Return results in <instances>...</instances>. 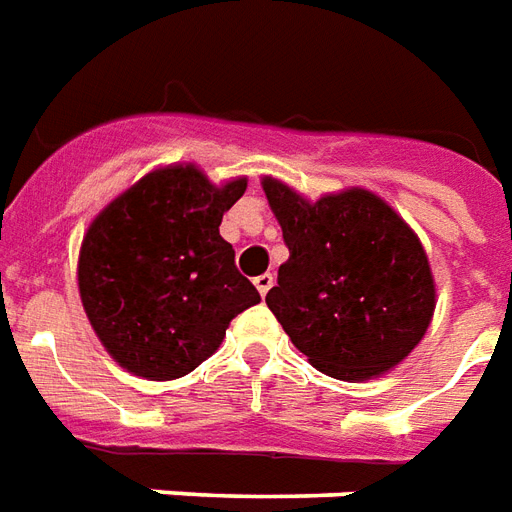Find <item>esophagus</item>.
I'll return each mask as SVG.
<instances>
[{"instance_id": "1", "label": "esophagus", "mask_w": 512, "mask_h": 512, "mask_svg": "<svg viewBox=\"0 0 512 512\" xmlns=\"http://www.w3.org/2000/svg\"><path fill=\"white\" fill-rule=\"evenodd\" d=\"M255 287H257V293L260 295H266L271 287H274V274H260L255 279Z\"/></svg>"}]
</instances>
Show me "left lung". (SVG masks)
I'll list each match as a JSON object with an SVG mask.
<instances>
[{"label":"left lung","mask_w":512,"mask_h":512,"mask_svg":"<svg viewBox=\"0 0 512 512\" xmlns=\"http://www.w3.org/2000/svg\"><path fill=\"white\" fill-rule=\"evenodd\" d=\"M290 257L268 309L314 369L369 380L404 361L434 314L429 257L407 222L366 189L306 203L263 179Z\"/></svg>","instance_id":"1"}]
</instances>
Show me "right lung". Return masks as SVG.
Returning <instances> with one entry per match:
<instances>
[{"label": "right lung", "instance_id": "add662e5", "mask_svg": "<svg viewBox=\"0 0 512 512\" xmlns=\"http://www.w3.org/2000/svg\"><path fill=\"white\" fill-rule=\"evenodd\" d=\"M246 181L214 187L195 165L140 179L83 238L78 287L105 350L146 380H176L217 350L230 320L260 301L219 236Z\"/></svg>", "mask_w": 512, "mask_h": 512}]
</instances>
